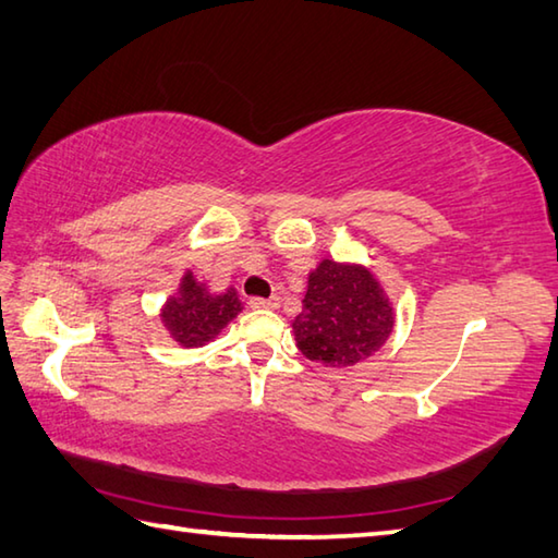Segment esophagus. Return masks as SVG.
Listing matches in <instances>:
<instances>
[{"label": "esophagus", "instance_id": "1", "mask_svg": "<svg viewBox=\"0 0 558 558\" xmlns=\"http://www.w3.org/2000/svg\"><path fill=\"white\" fill-rule=\"evenodd\" d=\"M278 304H280L278 298H268V300L252 298L248 300V306H252V310H278Z\"/></svg>", "mask_w": 558, "mask_h": 558}]
</instances>
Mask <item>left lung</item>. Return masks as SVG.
<instances>
[{
	"label": "left lung",
	"instance_id": "obj_1",
	"mask_svg": "<svg viewBox=\"0 0 558 558\" xmlns=\"http://www.w3.org/2000/svg\"><path fill=\"white\" fill-rule=\"evenodd\" d=\"M292 328L306 360L340 369L384 345L393 330V306L369 270L324 258Z\"/></svg>",
	"mask_w": 558,
	"mask_h": 558
}]
</instances>
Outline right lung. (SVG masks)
<instances>
[{"mask_svg": "<svg viewBox=\"0 0 558 558\" xmlns=\"http://www.w3.org/2000/svg\"><path fill=\"white\" fill-rule=\"evenodd\" d=\"M240 312L242 302L232 288L222 294H210L192 272H186L180 294L165 304L162 322L180 345L198 348L216 338Z\"/></svg>", "mask_w": 558, "mask_h": 558, "instance_id": "obj_1", "label": "right lung"}]
</instances>
